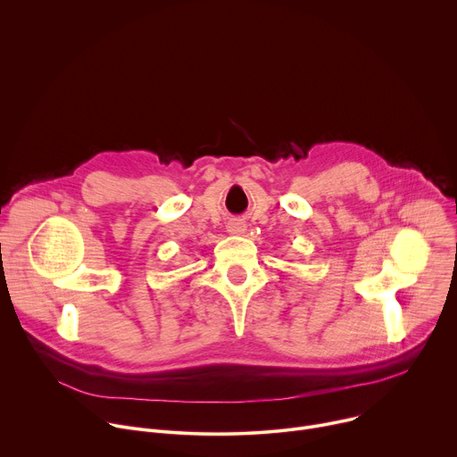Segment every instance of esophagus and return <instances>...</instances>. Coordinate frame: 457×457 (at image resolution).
<instances>
[{"label": "esophagus", "mask_w": 457, "mask_h": 457, "mask_svg": "<svg viewBox=\"0 0 457 457\" xmlns=\"http://www.w3.org/2000/svg\"><path fill=\"white\" fill-rule=\"evenodd\" d=\"M245 231V224L240 220H233L228 224V233L229 235H242Z\"/></svg>", "instance_id": "obj_1"}]
</instances>
